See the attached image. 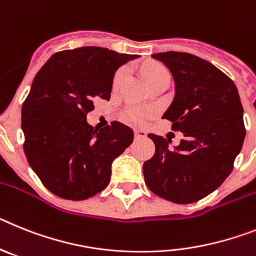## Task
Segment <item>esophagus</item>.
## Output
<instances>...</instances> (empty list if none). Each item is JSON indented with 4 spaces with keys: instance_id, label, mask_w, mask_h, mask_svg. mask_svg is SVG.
<instances>
[{
    "instance_id": "1",
    "label": "esophagus",
    "mask_w": 256,
    "mask_h": 256,
    "mask_svg": "<svg viewBox=\"0 0 256 256\" xmlns=\"http://www.w3.org/2000/svg\"><path fill=\"white\" fill-rule=\"evenodd\" d=\"M135 138L136 139H144V138H146V131L135 130Z\"/></svg>"
}]
</instances>
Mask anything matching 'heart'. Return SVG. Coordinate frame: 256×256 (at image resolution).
Instances as JSON below:
<instances>
[{
    "label": "heart",
    "mask_w": 256,
    "mask_h": 256,
    "mask_svg": "<svg viewBox=\"0 0 256 256\" xmlns=\"http://www.w3.org/2000/svg\"><path fill=\"white\" fill-rule=\"evenodd\" d=\"M144 74H146V78L150 82L152 80L160 77V76L168 74V72L162 66L150 64V66H144ZM126 77H128V70L126 68H122V70H120L118 72L116 73L114 78H113V88L117 90L125 82ZM152 114L153 110H146V108H130V110H128L125 112V118L130 122L142 125V124H146L152 117Z\"/></svg>",
    "instance_id": "obj_1"
}]
</instances>
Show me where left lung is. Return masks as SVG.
Masks as SVG:
<instances>
[{
  "label": "left lung",
  "mask_w": 256,
  "mask_h": 256,
  "mask_svg": "<svg viewBox=\"0 0 256 256\" xmlns=\"http://www.w3.org/2000/svg\"><path fill=\"white\" fill-rule=\"evenodd\" d=\"M172 74L175 96L162 118L183 132L180 144L148 134L156 146L144 162L146 184L175 204H192L214 192L233 168L245 139L244 108L232 80L196 55L166 51L152 55Z\"/></svg>",
  "instance_id": "obj_1"
}]
</instances>
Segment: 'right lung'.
I'll use <instances>...</instances> for the list:
<instances>
[{"label": "right lung", "instance_id": "add662e5", "mask_svg": "<svg viewBox=\"0 0 256 256\" xmlns=\"http://www.w3.org/2000/svg\"><path fill=\"white\" fill-rule=\"evenodd\" d=\"M136 58L85 46L56 52L36 74L22 108L24 153L54 194L81 201L108 186L112 162L134 131L117 121L94 128L86 114L96 98L110 100L116 70Z\"/></svg>", "mask_w": 256, "mask_h": 256}]
</instances>
